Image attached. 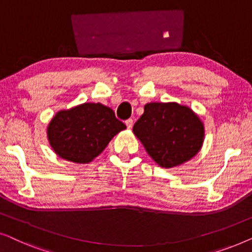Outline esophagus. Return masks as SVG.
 Wrapping results in <instances>:
<instances>
[{"label":"esophagus","mask_w":252,"mask_h":252,"mask_svg":"<svg viewBox=\"0 0 252 252\" xmlns=\"http://www.w3.org/2000/svg\"><path fill=\"white\" fill-rule=\"evenodd\" d=\"M125 124H126L127 128L132 129V127H133V119H127L126 122H125Z\"/></svg>","instance_id":"1"}]
</instances>
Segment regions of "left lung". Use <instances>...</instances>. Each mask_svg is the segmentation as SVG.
Segmentation results:
<instances>
[{
    "mask_svg": "<svg viewBox=\"0 0 252 252\" xmlns=\"http://www.w3.org/2000/svg\"><path fill=\"white\" fill-rule=\"evenodd\" d=\"M133 133L148 155L163 168L187 163L204 142V124L197 113L177 102H151L134 124Z\"/></svg>",
    "mask_w": 252,
    "mask_h": 252,
    "instance_id": "8db88e82",
    "label": "left lung"
}]
</instances>
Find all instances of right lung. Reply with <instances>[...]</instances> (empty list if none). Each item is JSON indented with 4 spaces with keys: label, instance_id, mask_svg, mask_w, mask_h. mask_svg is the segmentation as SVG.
Returning <instances> with one entry per match:
<instances>
[{
    "label": "right lung",
    "instance_id": "add662e5",
    "mask_svg": "<svg viewBox=\"0 0 252 252\" xmlns=\"http://www.w3.org/2000/svg\"><path fill=\"white\" fill-rule=\"evenodd\" d=\"M126 128L115 112L101 103H82L56 112L47 126L55 154L75 164H88Z\"/></svg>",
    "mask_w": 252,
    "mask_h": 252
}]
</instances>
